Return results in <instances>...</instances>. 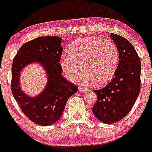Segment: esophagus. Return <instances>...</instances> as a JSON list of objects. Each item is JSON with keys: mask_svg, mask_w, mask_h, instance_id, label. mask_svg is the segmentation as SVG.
<instances>
[{"mask_svg": "<svg viewBox=\"0 0 152 152\" xmlns=\"http://www.w3.org/2000/svg\"><path fill=\"white\" fill-rule=\"evenodd\" d=\"M79 90H80V91H82V92H86V91H87L88 89H87V88H86L85 86H79Z\"/></svg>", "mask_w": 152, "mask_h": 152, "instance_id": "1", "label": "esophagus"}]
</instances>
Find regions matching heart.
I'll return each mask as SVG.
<instances>
[{"mask_svg":"<svg viewBox=\"0 0 152 152\" xmlns=\"http://www.w3.org/2000/svg\"><path fill=\"white\" fill-rule=\"evenodd\" d=\"M118 61V49L113 41L89 37L79 38L69 45L67 56L61 60V66L69 80L79 79L84 71L86 79L101 86L112 79Z\"/></svg>","mask_w":152,"mask_h":152,"instance_id":"heart-1","label":"heart"}]
</instances>
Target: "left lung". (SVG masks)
Segmentation results:
<instances>
[{
	"instance_id": "8db88e82",
	"label": "left lung",
	"mask_w": 152,
	"mask_h": 152,
	"mask_svg": "<svg viewBox=\"0 0 152 152\" xmlns=\"http://www.w3.org/2000/svg\"><path fill=\"white\" fill-rule=\"evenodd\" d=\"M110 37L118 49V65L111 82L94 91L97 99L92 108L96 118L106 124L118 122L130 113L141 83V62L133 45L120 35L112 33Z\"/></svg>"
}]
</instances>
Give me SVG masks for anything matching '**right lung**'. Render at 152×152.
Wrapping results in <instances>:
<instances>
[{
  "instance_id": "right-lung-1",
  "label": "right lung",
  "mask_w": 152,
  "mask_h": 152,
  "mask_svg": "<svg viewBox=\"0 0 152 152\" xmlns=\"http://www.w3.org/2000/svg\"><path fill=\"white\" fill-rule=\"evenodd\" d=\"M61 38L40 37L23 44L12 61L11 90L22 111L35 124L48 126L61 118L69 97L76 93L78 86L62 76L61 61ZM39 62L47 69L48 86L36 98L27 96L20 91L19 72L31 62Z\"/></svg>"
}]
</instances>
